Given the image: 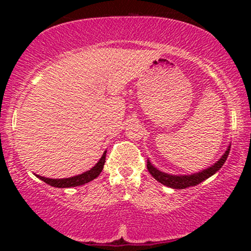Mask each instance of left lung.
<instances>
[{
  "mask_svg": "<svg viewBox=\"0 0 251 251\" xmlns=\"http://www.w3.org/2000/svg\"><path fill=\"white\" fill-rule=\"evenodd\" d=\"M230 146L227 148L226 153L221 157V159L218 160L217 163H215L214 165L210 166V168L203 170V171L197 172V174L189 175V176H172L169 174H165V172L159 171L158 169H155L150 160L148 159V170L150 174L152 175V177L154 178L155 180H158L159 183L164 184V185L169 186V188L172 189H186L190 188V186H195L197 184L201 183L203 180L208 179L209 177H211L212 175H215L216 172L220 170L223 164L226 163L227 155H229Z\"/></svg>",
  "mask_w": 251,
  "mask_h": 251,
  "instance_id": "left-lung-1",
  "label": "left lung"
}]
</instances>
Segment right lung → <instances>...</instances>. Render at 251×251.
Instances as JSON below:
<instances>
[{
	"label": "right lung",
	"instance_id": "right-lung-1",
	"mask_svg": "<svg viewBox=\"0 0 251 251\" xmlns=\"http://www.w3.org/2000/svg\"><path fill=\"white\" fill-rule=\"evenodd\" d=\"M105 159H106V151L103 152L102 157L100 158L99 162L96 164V166H93L91 170L83 172L81 175L74 176V177H71V178L51 179V178H46L39 175H36V177L45 181V183L50 184V186H54V188H73V186H80V185H83V184L88 183V181L96 179L98 176L100 175V172L102 171L103 165H105Z\"/></svg>",
	"mask_w": 251,
	"mask_h": 251
}]
</instances>
